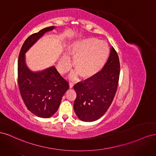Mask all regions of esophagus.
<instances>
[{
    "label": "esophagus",
    "mask_w": 156,
    "mask_h": 156,
    "mask_svg": "<svg viewBox=\"0 0 156 156\" xmlns=\"http://www.w3.org/2000/svg\"><path fill=\"white\" fill-rule=\"evenodd\" d=\"M73 87V84L72 83H69V88H72Z\"/></svg>",
    "instance_id": "obj_1"
}]
</instances>
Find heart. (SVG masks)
<instances>
[{
	"label": "heart",
	"mask_w": 156,
	"mask_h": 156,
	"mask_svg": "<svg viewBox=\"0 0 156 156\" xmlns=\"http://www.w3.org/2000/svg\"><path fill=\"white\" fill-rule=\"evenodd\" d=\"M109 53L107 44L95 37L80 40L71 45L68 51V56L63 55L59 60L58 69L64 74L71 69L69 58L73 59L74 72L71 77L75 79L78 73L82 79H87L96 75L105 65Z\"/></svg>",
	"instance_id": "1"
}]
</instances>
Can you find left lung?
Instances as JSON below:
<instances>
[{
  "mask_svg": "<svg viewBox=\"0 0 156 156\" xmlns=\"http://www.w3.org/2000/svg\"><path fill=\"white\" fill-rule=\"evenodd\" d=\"M119 75V58L112 46L108 58L100 72L74 85L77 97L73 108L80 120L93 122L105 114L115 98Z\"/></svg>",
  "mask_w": 156,
  "mask_h": 156,
  "instance_id": "8db88e82",
  "label": "left lung"
}]
</instances>
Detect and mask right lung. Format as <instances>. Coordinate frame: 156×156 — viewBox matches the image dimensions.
I'll list each match as a JSON object with an SVG mask.
<instances>
[{
    "instance_id": "right-lung-1",
    "label": "right lung",
    "mask_w": 156,
    "mask_h": 156,
    "mask_svg": "<svg viewBox=\"0 0 156 156\" xmlns=\"http://www.w3.org/2000/svg\"><path fill=\"white\" fill-rule=\"evenodd\" d=\"M54 29L45 28L28 37L22 45L17 64L18 85L23 100L32 113L44 119L53 116L58 110L69 84L55 66L32 72L26 64L25 53L46 32Z\"/></svg>"
}]
</instances>
